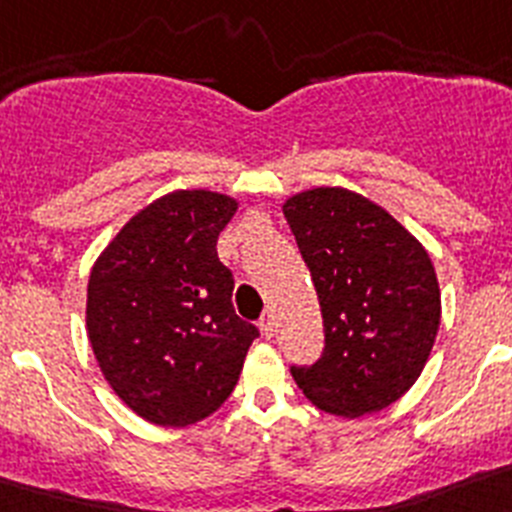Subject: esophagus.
I'll use <instances>...</instances> for the list:
<instances>
[{
  "mask_svg": "<svg viewBox=\"0 0 512 512\" xmlns=\"http://www.w3.org/2000/svg\"><path fill=\"white\" fill-rule=\"evenodd\" d=\"M273 327H275V317H273V311H265L260 319V330L262 335L265 337H273Z\"/></svg>",
  "mask_w": 512,
  "mask_h": 512,
  "instance_id": "esophagus-1",
  "label": "esophagus"
}]
</instances>
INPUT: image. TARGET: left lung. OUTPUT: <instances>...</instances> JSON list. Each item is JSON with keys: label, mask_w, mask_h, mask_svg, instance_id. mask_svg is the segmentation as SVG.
Masks as SVG:
<instances>
[{"label": "left lung", "mask_w": 512, "mask_h": 512, "mask_svg": "<svg viewBox=\"0 0 512 512\" xmlns=\"http://www.w3.org/2000/svg\"><path fill=\"white\" fill-rule=\"evenodd\" d=\"M317 288L322 355L291 366L319 410L361 417L397 402L420 376L441 324V291L422 244L381 206L314 188L283 206Z\"/></svg>", "instance_id": "left-lung-1"}]
</instances>
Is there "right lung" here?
I'll return each mask as SVG.
<instances>
[{
  "label": "right lung",
  "instance_id": "obj_1",
  "mask_svg": "<svg viewBox=\"0 0 512 512\" xmlns=\"http://www.w3.org/2000/svg\"><path fill=\"white\" fill-rule=\"evenodd\" d=\"M237 201L175 190L105 247L87 286V332L113 391L144 420L185 428L216 412L260 337L231 304L216 242Z\"/></svg>",
  "mask_w": 512,
  "mask_h": 512
}]
</instances>
